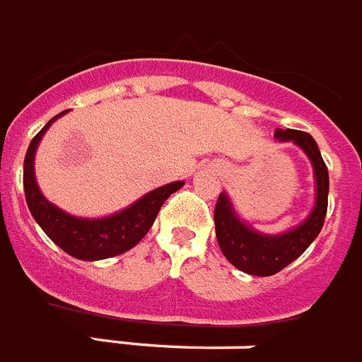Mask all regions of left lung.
Here are the masks:
<instances>
[{
    "label": "left lung",
    "mask_w": 362,
    "mask_h": 362,
    "mask_svg": "<svg viewBox=\"0 0 362 362\" xmlns=\"http://www.w3.org/2000/svg\"><path fill=\"white\" fill-rule=\"evenodd\" d=\"M278 141H293L305 151L315 168L317 179V203L313 212L300 227L280 236H265L242 223L225 194H219L214 209L216 238L219 249L234 267L255 276H271L295 262L319 236L328 211L329 175L328 166L320 156L315 139L300 129H276Z\"/></svg>",
    "instance_id": "left-lung-1"
}]
</instances>
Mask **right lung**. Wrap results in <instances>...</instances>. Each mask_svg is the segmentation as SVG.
<instances>
[{
  "label": "right lung",
  "instance_id": "right-lung-1",
  "mask_svg": "<svg viewBox=\"0 0 362 362\" xmlns=\"http://www.w3.org/2000/svg\"><path fill=\"white\" fill-rule=\"evenodd\" d=\"M66 113L62 111L52 117L47 124L40 129L30 141L29 150L23 163V190H25L27 206L36 223L43 228V233L67 255L75 256L78 260H104L111 256L122 255L137 245L151 228L159 214L160 206L183 187V181L165 185L143 196L126 211L117 212L115 216L102 219H82L60 211L58 206L49 203L40 192L36 179H34V151L40 139L47 132L49 126Z\"/></svg>",
  "mask_w": 362,
  "mask_h": 362
}]
</instances>
